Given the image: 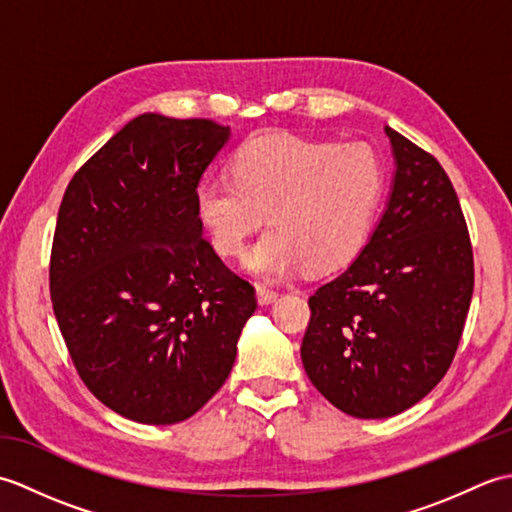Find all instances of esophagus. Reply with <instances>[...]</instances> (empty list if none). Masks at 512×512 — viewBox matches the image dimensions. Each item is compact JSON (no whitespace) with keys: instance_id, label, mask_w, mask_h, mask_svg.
<instances>
[{"instance_id":"esophagus-1","label":"esophagus","mask_w":512,"mask_h":512,"mask_svg":"<svg viewBox=\"0 0 512 512\" xmlns=\"http://www.w3.org/2000/svg\"><path fill=\"white\" fill-rule=\"evenodd\" d=\"M277 297H279V292L275 288L264 286V284H257V301L262 303V306H268V303L277 301Z\"/></svg>"}]
</instances>
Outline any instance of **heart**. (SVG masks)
I'll list each match as a JSON object with an SVG mask.
<instances>
[{"label": "heart", "mask_w": 512, "mask_h": 512, "mask_svg": "<svg viewBox=\"0 0 512 512\" xmlns=\"http://www.w3.org/2000/svg\"><path fill=\"white\" fill-rule=\"evenodd\" d=\"M231 178H206L193 211L220 257L244 255L250 273L284 277L301 268L328 273L361 253L385 191V167L365 143H328L284 134L257 136L237 151Z\"/></svg>", "instance_id": "obj_1"}]
</instances>
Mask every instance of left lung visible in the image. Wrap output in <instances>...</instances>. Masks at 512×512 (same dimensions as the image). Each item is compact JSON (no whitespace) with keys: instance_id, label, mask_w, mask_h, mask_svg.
Wrapping results in <instances>:
<instances>
[{"instance_id":"obj_1","label":"left lung","mask_w":512,"mask_h":512,"mask_svg":"<svg viewBox=\"0 0 512 512\" xmlns=\"http://www.w3.org/2000/svg\"><path fill=\"white\" fill-rule=\"evenodd\" d=\"M396 173L372 237L308 299L306 374L336 409L389 418L447 374L473 297V248L440 162L385 127Z\"/></svg>"}]
</instances>
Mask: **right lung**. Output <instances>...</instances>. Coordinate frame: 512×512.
<instances>
[{
  "label": "right lung",
  "instance_id": "obj_1",
  "mask_svg": "<svg viewBox=\"0 0 512 512\" xmlns=\"http://www.w3.org/2000/svg\"><path fill=\"white\" fill-rule=\"evenodd\" d=\"M231 127L140 114L74 173L59 206L50 295L81 380L143 424L191 418L224 385L255 288L226 268L193 193Z\"/></svg>",
  "mask_w": 512,
  "mask_h": 512
}]
</instances>
